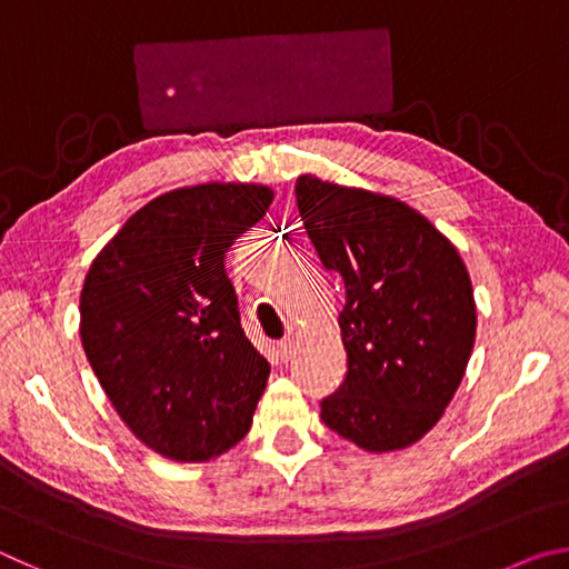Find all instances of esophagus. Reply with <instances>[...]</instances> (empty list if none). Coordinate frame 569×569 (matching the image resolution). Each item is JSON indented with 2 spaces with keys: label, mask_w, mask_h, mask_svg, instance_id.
<instances>
[{
  "label": "esophagus",
  "mask_w": 569,
  "mask_h": 569,
  "mask_svg": "<svg viewBox=\"0 0 569 569\" xmlns=\"http://www.w3.org/2000/svg\"><path fill=\"white\" fill-rule=\"evenodd\" d=\"M278 356H281V361H291L296 356V343L291 339L278 343Z\"/></svg>",
  "instance_id": "34e87169"
}]
</instances>
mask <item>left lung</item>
Returning a JSON list of instances; mask_svg holds the SVG:
<instances>
[{"label":"left lung","mask_w":569,"mask_h":569,"mask_svg":"<svg viewBox=\"0 0 569 569\" xmlns=\"http://www.w3.org/2000/svg\"><path fill=\"white\" fill-rule=\"evenodd\" d=\"M298 213L326 271L343 278L349 371L321 419L366 451H397L441 419L465 377L477 306L455 243L401 200L301 176Z\"/></svg>","instance_id":"obj_1"}]
</instances>
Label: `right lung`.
<instances>
[{
	"instance_id": "1",
	"label": "right lung",
	"mask_w": 569,
	"mask_h": 569,
	"mask_svg": "<svg viewBox=\"0 0 569 569\" xmlns=\"http://www.w3.org/2000/svg\"><path fill=\"white\" fill-rule=\"evenodd\" d=\"M273 190L203 182L162 192L110 238L80 296L84 353L114 411L172 461H208L248 435L271 363L240 329L233 240Z\"/></svg>"
}]
</instances>
